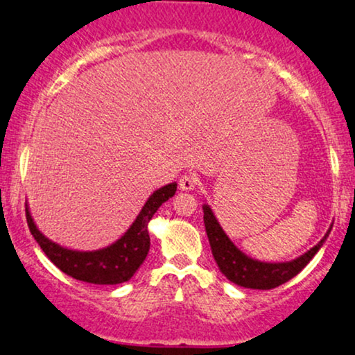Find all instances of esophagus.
Returning a JSON list of instances; mask_svg holds the SVG:
<instances>
[{"label": "esophagus", "mask_w": 355, "mask_h": 355, "mask_svg": "<svg viewBox=\"0 0 355 355\" xmlns=\"http://www.w3.org/2000/svg\"><path fill=\"white\" fill-rule=\"evenodd\" d=\"M196 182L198 180L193 175H183V177H180L178 185H180V190L183 191H193L196 188Z\"/></svg>", "instance_id": "34e87169"}]
</instances>
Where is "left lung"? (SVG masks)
I'll return each mask as SVG.
<instances>
[{
    "label": "left lung",
    "instance_id": "1",
    "mask_svg": "<svg viewBox=\"0 0 355 355\" xmlns=\"http://www.w3.org/2000/svg\"><path fill=\"white\" fill-rule=\"evenodd\" d=\"M203 213L211 252H213L219 270L232 284L252 290H272L293 278L306 267L309 260L315 257V254L322 248L331 230H333V224H331L324 237L318 242L315 248H311L308 252L297 259L288 260V262H262V260L245 255L227 237L208 203L203 205Z\"/></svg>",
    "mask_w": 355,
    "mask_h": 355
}]
</instances>
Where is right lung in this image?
I'll use <instances>...</instances> for the list:
<instances>
[{
	"label": "right lung",
	"instance_id": "1",
	"mask_svg": "<svg viewBox=\"0 0 355 355\" xmlns=\"http://www.w3.org/2000/svg\"><path fill=\"white\" fill-rule=\"evenodd\" d=\"M177 191V183H168L155 190L139 211L137 218L129 230L113 244L98 250H75L64 248L42 234L31 216L29 205L26 201V219L31 234L37 241L44 254L52 260L62 272L80 282L95 285H118L131 280L142 266L150 249V237L147 226L157 209Z\"/></svg>",
	"mask_w": 355,
	"mask_h": 355
}]
</instances>
